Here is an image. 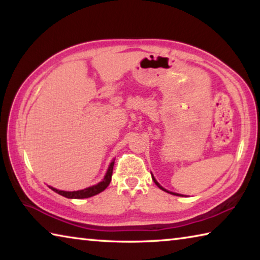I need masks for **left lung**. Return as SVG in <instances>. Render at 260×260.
<instances>
[{
	"mask_svg": "<svg viewBox=\"0 0 260 260\" xmlns=\"http://www.w3.org/2000/svg\"><path fill=\"white\" fill-rule=\"evenodd\" d=\"M151 177H152V180H153V182H155V183L157 184V186H158V187H159V188L161 189V190H164V191H166V192H170V193H172V195H175V196H181V195H180V193H177V192H172V191H169V190H166V189H165V188H162V187L160 186V184L157 182V180H156L155 178H153V175H152V174H151Z\"/></svg>",
	"mask_w": 260,
	"mask_h": 260,
	"instance_id": "obj_1",
	"label": "left lung"
}]
</instances>
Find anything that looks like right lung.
Returning <instances> with one entry per match:
<instances>
[{
	"mask_svg": "<svg viewBox=\"0 0 260 260\" xmlns=\"http://www.w3.org/2000/svg\"><path fill=\"white\" fill-rule=\"evenodd\" d=\"M113 165H114V159L111 161V164H110L109 169L107 171V174L104 175V179L102 180V181L99 182L98 184H95V186H91V187H88L86 189H82V190L64 191V190H58V189L52 188V187H49V188L52 189V190H54L55 192L59 193V195L67 197V199H77V200L88 199V197L95 196V195H98V193L102 192L104 189L109 186L110 181H111V177H112Z\"/></svg>",
	"mask_w": 260,
	"mask_h": 260,
	"instance_id": "obj_1",
	"label": "right lung"
}]
</instances>
